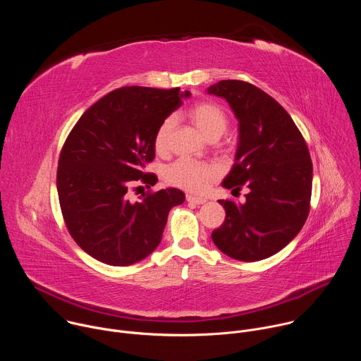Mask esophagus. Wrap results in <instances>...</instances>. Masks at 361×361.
I'll use <instances>...</instances> for the list:
<instances>
[{
	"label": "esophagus",
	"mask_w": 361,
	"mask_h": 361,
	"mask_svg": "<svg viewBox=\"0 0 361 361\" xmlns=\"http://www.w3.org/2000/svg\"><path fill=\"white\" fill-rule=\"evenodd\" d=\"M187 201L188 202H192V204H204L205 201V198H202V197H195V195H187Z\"/></svg>",
	"instance_id": "34e87169"
}]
</instances>
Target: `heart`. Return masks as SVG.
<instances>
[{"label": "heart", "mask_w": 361, "mask_h": 361, "mask_svg": "<svg viewBox=\"0 0 361 361\" xmlns=\"http://www.w3.org/2000/svg\"><path fill=\"white\" fill-rule=\"evenodd\" d=\"M190 121L197 130L210 141H217L228 127L226 111L213 102H200L187 113ZM176 127V117H167L157 128L154 135V147L157 151H164L169 147L170 135ZM219 174L217 169L192 160H177L166 170V180L180 188L188 191H202L210 180Z\"/></svg>", "instance_id": "1"}]
</instances>
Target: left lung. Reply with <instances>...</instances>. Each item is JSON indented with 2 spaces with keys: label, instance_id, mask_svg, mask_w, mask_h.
Listing matches in <instances>:
<instances>
[{
  "label": "left lung",
  "instance_id": "8db88e82",
  "mask_svg": "<svg viewBox=\"0 0 361 361\" xmlns=\"http://www.w3.org/2000/svg\"><path fill=\"white\" fill-rule=\"evenodd\" d=\"M207 94L224 98L238 121L234 164L221 185L248 190L244 202L219 201L226 220L212 238L234 260H264L283 250L307 220L313 184L310 152L288 113L259 87L223 80Z\"/></svg>",
  "mask_w": 361,
  "mask_h": 361
}]
</instances>
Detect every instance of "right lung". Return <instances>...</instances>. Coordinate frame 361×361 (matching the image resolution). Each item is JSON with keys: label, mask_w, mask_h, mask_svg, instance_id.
I'll return each mask as SVG.
<instances>
[{"label": "right lung", "mask_w": 361, "mask_h": 361, "mask_svg": "<svg viewBox=\"0 0 361 361\" xmlns=\"http://www.w3.org/2000/svg\"><path fill=\"white\" fill-rule=\"evenodd\" d=\"M180 88L121 87L98 99L77 121L60 154L57 191L67 228L95 260L131 266L159 247L167 217L184 202L166 188L130 201L135 183H157L145 167L156 156L159 126L188 98Z\"/></svg>", "instance_id": "right-lung-1"}]
</instances>
